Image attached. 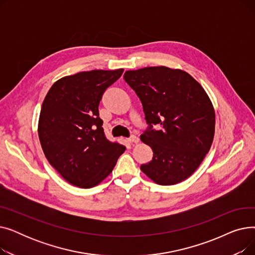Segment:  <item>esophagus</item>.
<instances>
[{
	"mask_svg": "<svg viewBox=\"0 0 255 255\" xmlns=\"http://www.w3.org/2000/svg\"><path fill=\"white\" fill-rule=\"evenodd\" d=\"M128 141H129L131 144H135V143H137V142L139 141V138H138L137 136H135V135H132L131 137L128 138Z\"/></svg>",
	"mask_w": 255,
	"mask_h": 255,
	"instance_id": "esophagus-1",
	"label": "esophagus"
}]
</instances>
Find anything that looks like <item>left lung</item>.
<instances>
[{
	"label": "left lung",
	"mask_w": 255,
	"mask_h": 255,
	"mask_svg": "<svg viewBox=\"0 0 255 255\" xmlns=\"http://www.w3.org/2000/svg\"><path fill=\"white\" fill-rule=\"evenodd\" d=\"M124 79L138 96L149 125L140 139L151 146L153 158L140 169L159 185L189 178L210 151L215 133V111L208 94L190 74L164 66L129 70Z\"/></svg>",
	"instance_id": "obj_1"
}]
</instances>
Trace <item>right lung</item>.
Listing matches in <instances>:
<instances>
[{
  "label": "right lung",
  "instance_id": "add662e5",
  "mask_svg": "<svg viewBox=\"0 0 255 255\" xmlns=\"http://www.w3.org/2000/svg\"><path fill=\"white\" fill-rule=\"evenodd\" d=\"M124 69L92 70L60 78L42 103L38 135L50 165L68 183L91 188L113 171L126 148L105 137L98 106Z\"/></svg>",
  "mask_w": 255,
  "mask_h": 255
}]
</instances>
